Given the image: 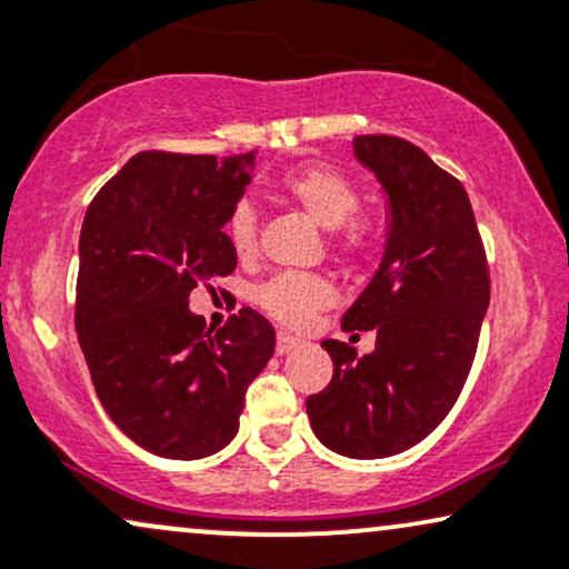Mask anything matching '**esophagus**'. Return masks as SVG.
I'll use <instances>...</instances> for the list:
<instances>
[{"mask_svg":"<svg viewBox=\"0 0 569 569\" xmlns=\"http://www.w3.org/2000/svg\"><path fill=\"white\" fill-rule=\"evenodd\" d=\"M299 347H301V341H299L297 336L278 333V338H276V351H278V355H289V351L299 349Z\"/></svg>","mask_w":569,"mask_h":569,"instance_id":"obj_1","label":"esophagus"}]
</instances>
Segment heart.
I'll use <instances>...</instances> for the list:
<instances>
[{"instance_id": "obj_1", "label": "heart", "mask_w": 569, "mask_h": 569, "mask_svg": "<svg viewBox=\"0 0 569 569\" xmlns=\"http://www.w3.org/2000/svg\"><path fill=\"white\" fill-rule=\"evenodd\" d=\"M286 197L301 210L315 226L326 228L333 236V247L347 257L365 254L378 239L372 220L359 218V191L349 176L326 162H312L305 168L286 172L280 181ZM257 212L247 199L236 201L226 220V236L239 257H251L257 249ZM257 307L280 326L301 328L333 301V289L320 276L307 272H278L254 291Z\"/></svg>"}]
</instances>
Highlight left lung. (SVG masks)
I'll use <instances>...</instances> for the list:
<instances>
[{
	"instance_id": "8db88e82",
	"label": "left lung",
	"mask_w": 569,
	"mask_h": 569,
	"mask_svg": "<svg viewBox=\"0 0 569 569\" xmlns=\"http://www.w3.org/2000/svg\"><path fill=\"white\" fill-rule=\"evenodd\" d=\"M355 157L386 191V247L343 330H378L376 351L322 341L333 378L307 399L320 443L351 459L420 443L472 368L491 280L465 186L399 136H357Z\"/></svg>"
}]
</instances>
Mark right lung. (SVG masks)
<instances>
[{
    "label": "right lung",
    "mask_w": 569,
    "mask_h": 569,
    "mask_svg": "<svg viewBox=\"0 0 569 569\" xmlns=\"http://www.w3.org/2000/svg\"><path fill=\"white\" fill-rule=\"evenodd\" d=\"M251 170L254 152H141L86 210L78 341L104 412L157 457L201 459L231 443L247 386L276 351L254 309L214 333L189 309L191 289L236 270L226 220Z\"/></svg>",
    "instance_id": "obj_1"
}]
</instances>
